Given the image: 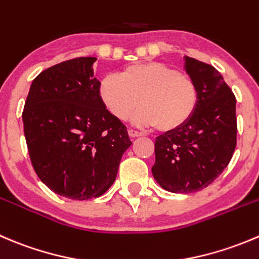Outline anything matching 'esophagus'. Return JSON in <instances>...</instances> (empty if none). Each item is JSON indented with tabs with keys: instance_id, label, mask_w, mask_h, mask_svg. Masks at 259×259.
Listing matches in <instances>:
<instances>
[{
	"instance_id": "1",
	"label": "esophagus",
	"mask_w": 259,
	"mask_h": 259,
	"mask_svg": "<svg viewBox=\"0 0 259 259\" xmlns=\"http://www.w3.org/2000/svg\"><path fill=\"white\" fill-rule=\"evenodd\" d=\"M127 134H129V137H132V138L142 137V133L137 132V130H134V129H129V130H127Z\"/></svg>"
}]
</instances>
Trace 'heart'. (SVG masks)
<instances>
[{"label":"heart","instance_id":"1","mask_svg":"<svg viewBox=\"0 0 259 259\" xmlns=\"http://www.w3.org/2000/svg\"><path fill=\"white\" fill-rule=\"evenodd\" d=\"M99 96L107 111L117 120L133 117L139 126H155L170 132L185 125L196 110L199 91L188 76L159 62L126 67L117 76L104 77Z\"/></svg>","mask_w":259,"mask_h":259}]
</instances>
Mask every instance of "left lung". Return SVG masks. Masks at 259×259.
Instances as JSON below:
<instances>
[{"label": "left lung", "instance_id": "obj_1", "mask_svg": "<svg viewBox=\"0 0 259 259\" xmlns=\"http://www.w3.org/2000/svg\"><path fill=\"white\" fill-rule=\"evenodd\" d=\"M185 69L197 86L199 104L181 127L155 139L152 173L169 192L207 187L229 164L237 145V100L219 71L185 57Z\"/></svg>", "mask_w": 259, "mask_h": 259}]
</instances>
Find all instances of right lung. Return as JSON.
I'll return each mask as SVG.
<instances>
[{"instance_id":"right-lung-1","label":"right lung","mask_w":259,"mask_h":259,"mask_svg":"<svg viewBox=\"0 0 259 259\" xmlns=\"http://www.w3.org/2000/svg\"><path fill=\"white\" fill-rule=\"evenodd\" d=\"M96 59L76 58L42 71L30 86L22 112L37 177L72 200L106 192L132 145L126 126L100 100L92 68Z\"/></svg>"}]
</instances>
